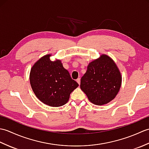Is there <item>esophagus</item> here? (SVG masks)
<instances>
[{
  "label": "esophagus",
  "instance_id": "34e87169",
  "mask_svg": "<svg viewBox=\"0 0 149 149\" xmlns=\"http://www.w3.org/2000/svg\"><path fill=\"white\" fill-rule=\"evenodd\" d=\"M76 81L77 82V83L80 85V83H81V79H80V78H78L76 80Z\"/></svg>",
  "mask_w": 149,
  "mask_h": 149
}]
</instances>
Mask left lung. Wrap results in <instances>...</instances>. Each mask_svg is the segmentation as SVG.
Here are the masks:
<instances>
[{"mask_svg": "<svg viewBox=\"0 0 149 149\" xmlns=\"http://www.w3.org/2000/svg\"><path fill=\"white\" fill-rule=\"evenodd\" d=\"M122 84V75L115 61L106 54L93 60L81 79V89L95 105L111 102L118 94Z\"/></svg>", "mask_w": 149, "mask_h": 149, "instance_id": "obj_1", "label": "left lung"}]
</instances>
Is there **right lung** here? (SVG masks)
I'll list each match as a JSON object with an SVG mask.
<instances>
[{"label":"right lung","mask_w":149,"mask_h":149,"mask_svg":"<svg viewBox=\"0 0 149 149\" xmlns=\"http://www.w3.org/2000/svg\"><path fill=\"white\" fill-rule=\"evenodd\" d=\"M51 54L42 57L31 69L30 84L34 93L41 102L51 107L65 105L70 95L79 86L73 80L61 60L51 61Z\"/></svg>","instance_id":"add662e5"}]
</instances>
